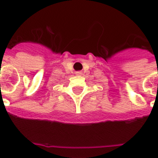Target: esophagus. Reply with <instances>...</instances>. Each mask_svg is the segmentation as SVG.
I'll use <instances>...</instances> for the list:
<instances>
[{"label": "esophagus", "mask_w": 158, "mask_h": 158, "mask_svg": "<svg viewBox=\"0 0 158 158\" xmlns=\"http://www.w3.org/2000/svg\"><path fill=\"white\" fill-rule=\"evenodd\" d=\"M75 74H76V75H78V76H80V75H82V74H83V73H82L81 71H77V72H75Z\"/></svg>", "instance_id": "34e87169"}]
</instances>
